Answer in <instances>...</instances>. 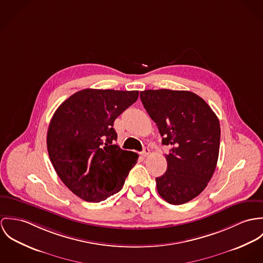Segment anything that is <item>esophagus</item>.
<instances>
[{
    "label": "esophagus",
    "instance_id": "34e87169",
    "mask_svg": "<svg viewBox=\"0 0 263 263\" xmlns=\"http://www.w3.org/2000/svg\"><path fill=\"white\" fill-rule=\"evenodd\" d=\"M149 154H150V150H149V148H148V147H145V148L143 149V152L141 153V155H142V156H144V157H147Z\"/></svg>",
    "mask_w": 263,
    "mask_h": 263
}]
</instances>
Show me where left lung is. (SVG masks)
<instances>
[{"label": "left lung", "instance_id": "8db88e82", "mask_svg": "<svg viewBox=\"0 0 263 263\" xmlns=\"http://www.w3.org/2000/svg\"><path fill=\"white\" fill-rule=\"evenodd\" d=\"M146 112L156 123L167 170L156 177L157 192L167 203L181 204L198 197L214 175L220 149V123L211 107L189 90L140 91Z\"/></svg>", "mask_w": 263, "mask_h": 263}]
</instances>
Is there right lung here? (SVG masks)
<instances>
[{
    "instance_id": "add662e5",
    "label": "right lung",
    "mask_w": 263,
    "mask_h": 263,
    "mask_svg": "<svg viewBox=\"0 0 263 263\" xmlns=\"http://www.w3.org/2000/svg\"><path fill=\"white\" fill-rule=\"evenodd\" d=\"M138 90L86 88L65 100L47 131L50 161L79 198L99 203L121 191L138 154L114 144L115 119L138 99Z\"/></svg>"
}]
</instances>
